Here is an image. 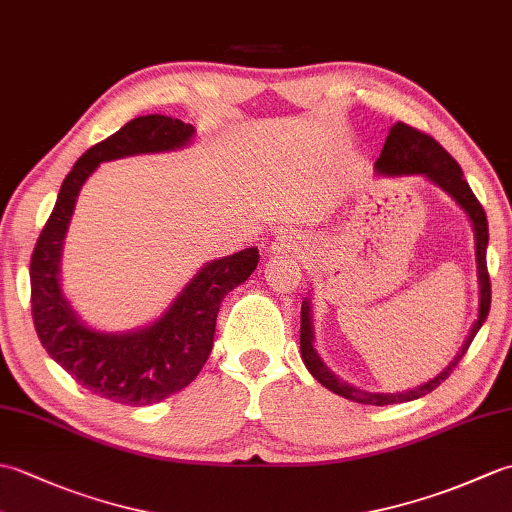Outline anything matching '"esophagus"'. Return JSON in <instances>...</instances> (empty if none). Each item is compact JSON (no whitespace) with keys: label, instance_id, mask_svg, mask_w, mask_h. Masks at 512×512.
Instances as JSON below:
<instances>
[{"label":"esophagus","instance_id":"obj_1","mask_svg":"<svg viewBox=\"0 0 512 512\" xmlns=\"http://www.w3.org/2000/svg\"><path fill=\"white\" fill-rule=\"evenodd\" d=\"M290 248H292V239L288 235H281L275 239L273 250H277V253H286V250H290Z\"/></svg>","mask_w":512,"mask_h":512}]
</instances>
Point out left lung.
Returning <instances> with one entry per match:
<instances>
[{
  "mask_svg": "<svg viewBox=\"0 0 512 512\" xmlns=\"http://www.w3.org/2000/svg\"><path fill=\"white\" fill-rule=\"evenodd\" d=\"M376 169L383 176H402V173H424L429 180H433L447 191L451 198L458 202L466 215L471 217L473 228H475V257H477V277H480V314H477V321L471 328L469 339L462 345L460 354L455 356V361L444 369L440 376L429 380L427 385H420L418 389L405 391V394H369V391H361L352 385L343 383V380L336 378L328 367L321 363V358L314 350V334H312V321H310V303L303 301L301 303V358L306 363L308 372L319 380V383L339 394L347 400L354 402H363V405H396V402H407V400H416L431 394L433 389L440 387L444 380L451 376V372L458 363L462 361V356L469 350L475 334L480 332L482 323L488 317V310H491V279H488V268H486V246H488V222H486V213L482 209L480 200L475 198V193L471 191L469 182L464 180V173L460 169L458 162L444 149L436 138L420 132V129L411 127L407 123H396L389 129V136L383 145V151L376 160Z\"/></svg>",
  "mask_w": 512,
  "mask_h": 512,
  "instance_id": "left-lung-1",
  "label": "left lung"
}]
</instances>
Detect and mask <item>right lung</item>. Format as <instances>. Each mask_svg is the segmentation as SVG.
Instances as JSON below:
<instances>
[{
  "label": "right lung",
  "mask_w": 512,
  "mask_h": 512,
  "mask_svg": "<svg viewBox=\"0 0 512 512\" xmlns=\"http://www.w3.org/2000/svg\"><path fill=\"white\" fill-rule=\"evenodd\" d=\"M193 125L162 114L138 116L90 147L65 176L57 204L30 257L32 321L41 345L92 394L143 407L193 383L213 350L222 299L257 268L259 250L215 259L195 275L162 317L132 334H101L76 319L61 295L59 257L76 195L105 160L184 147Z\"/></svg>",
  "instance_id": "obj_1"
}]
</instances>
